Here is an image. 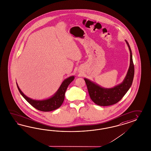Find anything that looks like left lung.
Instances as JSON below:
<instances>
[{
  "label": "left lung",
  "instance_id": "obj_1",
  "mask_svg": "<svg viewBox=\"0 0 151 151\" xmlns=\"http://www.w3.org/2000/svg\"><path fill=\"white\" fill-rule=\"evenodd\" d=\"M125 41L130 52V64L129 69L122 83L112 88L101 87L96 83L85 78L88 93L92 101L97 105L107 106L112 105L121 100L131 86L134 73V67L133 63L132 54L127 40Z\"/></svg>",
  "mask_w": 151,
  "mask_h": 151
}]
</instances>
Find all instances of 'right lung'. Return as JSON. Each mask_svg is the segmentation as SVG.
<instances>
[{
  "mask_svg": "<svg viewBox=\"0 0 151 151\" xmlns=\"http://www.w3.org/2000/svg\"><path fill=\"white\" fill-rule=\"evenodd\" d=\"M74 78L75 76H72L64 80L59 89L55 92L54 95H52L49 99L42 100H33L32 99L28 97L27 96L25 95L23 93V92L21 91L17 83V85L20 94L31 105L39 111L49 112L59 108L63 104L65 99V92L66 91L69 84L74 80Z\"/></svg>",
  "mask_w": 151,
  "mask_h": 151,
  "instance_id": "1",
  "label": "right lung"
}]
</instances>
